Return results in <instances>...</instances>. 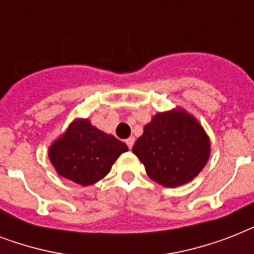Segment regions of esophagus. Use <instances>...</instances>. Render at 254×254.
I'll list each match as a JSON object with an SVG mask.
<instances>
[{
    "label": "esophagus",
    "instance_id": "esophagus-1",
    "mask_svg": "<svg viewBox=\"0 0 254 254\" xmlns=\"http://www.w3.org/2000/svg\"><path fill=\"white\" fill-rule=\"evenodd\" d=\"M134 137H129V138L127 139V141H125V142H127V147H129V149H131V147H133V145H134Z\"/></svg>",
    "mask_w": 254,
    "mask_h": 254
}]
</instances>
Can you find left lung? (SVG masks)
I'll return each mask as SVG.
<instances>
[{"mask_svg":"<svg viewBox=\"0 0 254 254\" xmlns=\"http://www.w3.org/2000/svg\"><path fill=\"white\" fill-rule=\"evenodd\" d=\"M150 179L163 187L191 182L207 165L211 141L192 115L182 108L158 112L133 146Z\"/></svg>","mask_w":254,"mask_h":254,"instance_id":"1","label":"left lung"}]
</instances>
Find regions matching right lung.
<instances>
[{
	"mask_svg": "<svg viewBox=\"0 0 254 254\" xmlns=\"http://www.w3.org/2000/svg\"><path fill=\"white\" fill-rule=\"evenodd\" d=\"M127 146L112 134L93 127L88 119H76L49 147V158L61 177L89 186L111 171Z\"/></svg>",
	"mask_w": 254,
	"mask_h": 254,
	"instance_id": "1",
	"label": "right lung"
}]
</instances>
